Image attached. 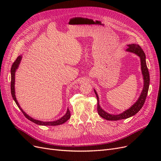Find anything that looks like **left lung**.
Listing matches in <instances>:
<instances>
[{"label": "left lung", "instance_id": "left-lung-1", "mask_svg": "<svg viewBox=\"0 0 161 161\" xmlns=\"http://www.w3.org/2000/svg\"><path fill=\"white\" fill-rule=\"evenodd\" d=\"M128 47L126 49V51L135 53V54L138 55L140 58L141 70H142V73L143 79H144V87L138 101H136L130 109L118 115H112V114H108L101 109V106L99 105V99L98 95H97V92L94 89L95 93L96 95L97 99V111H98V114H99V115L101 117V118H103L107 120L117 121L119 119H127L128 118H130L131 116L134 115L135 114L138 113V112L141 109V108H142L148 94L149 84H150V75H149V72L147 66V63H146L145 53L139 45L134 44V43H133V44L128 45Z\"/></svg>", "mask_w": 161, "mask_h": 161}]
</instances>
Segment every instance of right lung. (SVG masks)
I'll return each instance as SVG.
<instances>
[{"label": "right lung", "mask_w": 161, "mask_h": 161, "mask_svg": "<svg viewBox=\"0 0 161 161\" xmlns=\"http://www.w3.org/2000/svg\"><path fill=\"white\" fill-rule=\"evenodd\" d=\"M22 56H19L17 59L15 60L13 62V64L11 66V95L13 97V99H14V102H15L17 105L18 106V108H19V109H21V111H22V113L23 114V115H25V117L26 118H27L29 120H30L32 122L35 123L36 124L38 125H60L65 123L67 120H69L70 118V110L68 109L66 114L62 117V118L60 119H58L56 121H42L40 120H37L33 119L32 118H31L30 116H29L28 115H27L25 114V112H24L23 111V109L21 108V107L19 106V103L17 102V100L16 99V97H15V92H14V75H15V72L16 70L18 69L19 65L20 64V62L21 60Z\"/></svg>", "instance_id": "obj_1"}]
</instances>
